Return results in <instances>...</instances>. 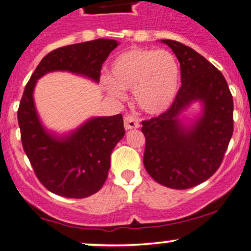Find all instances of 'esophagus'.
<instances>
[{
    "instance_id": "34e87169",
    "label": "esophagus",
    "mask_w": 251,
    "mask_h": 251,
    "mask_svg": "<svg viewBox=\"0 0 251 251\" xmlns=\"http://www.w3.org/2000/svg\"><path fill=\"white\" fill-rule=\"evenodd\" d=\"M124 125H125L126 130H132V128H138L139 127V120L134 118L133 115H126L124 118Z\"/></svg>"
}]
</instances>
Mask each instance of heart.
<instances>
[{
	"mask_svg": "<svg viewBox=\"0 0 251 251\" xmlns=\"http://www.w3.org/2000/svg\"><path fill=\"white\" fill-rule=\"evenodd\" d=\"M112 77H102L104 89L123 99V89H133L134 101L144 112L162 113L175 100L180 83V68L175 56L164 50L130 49L111 64Z\"/></svg>",
	"mask_w": 251,
	"mask_h": 251,
	"instance_id": "b5f03b06",
	"label": "heart"
}]
</instances>
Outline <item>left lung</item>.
Returning a JSON list of instances; mask_svg holds the SVG:
<instances>
[{
  "mask_svg": "<svg viewBox=\"0 0 251 251\" xmlns=\"http://www.w3.org/2000/svg\"><path fill=\"white\" fill-rule=\"evenodd\" d=\"M180 62L181 87L169 109L142 121L145 136L144 167L156 181L174 189H187L218 170L233 133V100L226 79L197 51L175 40H162ZM194 100L203 115L186 126L178 115Z\"/></svg>",
  "mask_w": 251,
  "mask_h": 251,
  "instance_id": "8db88e82",
  "label": "left lung"
}]
</instances>
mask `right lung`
<instances>
[{
    "mask_svg": "<svg viewBox=\"0 0 251 251\" xmlns=\"http://www.w3.org/2000/svg\"><path fill=\"white\" fill-rule=\"evenodd\" d=\"M117 46V40L96 39L53 50L41 59L24 90L18 109L24 150L41 184L60 197L81 199L100 191L108 176L113 149L125 134L123 115L93 118L68 136H53L38 117L35 83L58 70L99 82L103 62Z\"/></svg>",
    "mask_w": 251,
    "mask_h": 251,
    "instance_id": "add662e5",
    "label": "right lung"
}]
</instances>
